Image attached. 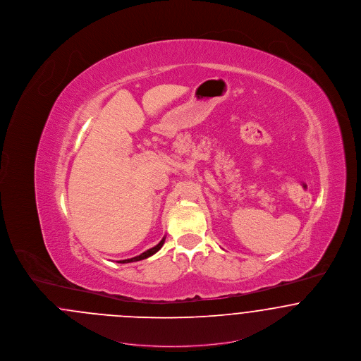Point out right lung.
<instances>
[{
    "instance_id": "add662e5",
    "label": "right lung",
    "mask_w": 361,
    "mask_h": 361,
    "mask_svg": "<svg viewBox=\"0 0 361 361\" xmlns=\"http://www.w3.org/2000/svg\"><path fill=\"white\" fill-rule=\"evenodd\" d=\"M164 242H165V237H164L162 240H159V243H158V245H155L154 247H152V249H149V250L143 252L142 255H139L137 257L128 258V259H121V261H118V262H121V264H127V262H134V261H140V259H145V258L150 257V256L155 255V253L162 247Z\"/></svg>"
}]
</instances>
